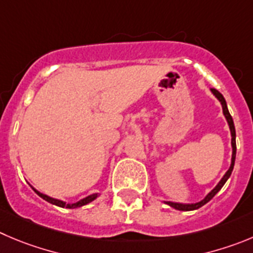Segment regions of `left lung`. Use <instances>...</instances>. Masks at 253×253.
I'll use <instances>...</instances> for the list:
<instances>
[{"label": "left lung", "mask_w": 253, "mask_h": 253, "mask_svg": "<svg viewBox=\"0 0 253 253\" xmlns=\"http://www.w3.org/2000/svg\"><path fill=\"white\" fill-rule=\"evenodd\" d=\"M212 93L216 96L217 98H218V101L221 102V105H222V110H223V115H225L226 120H227L228 122V126H230V129H231V136H232V140H231V143H232V160H231V166L230 169H228V171L226 172L225 176L222 177V180L219 181L218 185L216 186V187L213 188V190L211 191V192L209 193V195L206 196V197L202 200V201L197 202V204H188V205H183V204H176V202H166L167 205H169L171 207H173V209L176 210H180V211H192V210H197L200 209V207H202L204 205H206L207 202L210 201V200H212L213 198V196L216 195L217 192H218L221 188L223 187V185L226 183V181L228 180V177L231 176V173H232V169H233V166H235V159H236V129H235V125H233V120H232V116L230 115V112H228V108H227V105H226V100L225 97H223L222 94L219 93L218 91H217L216 88H211Z\"/></svg>", "instance_id": "left-lung-1"}]
</instances>
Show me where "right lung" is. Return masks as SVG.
I'll return each mask as SVG.
<instances>
[{
	"label": "right lung",
	"instance_id": "add662e5",
	"mask_svg": "<svg viewBox=\"0 0 253 253\" xmlns=\"http://www.w3.org/2000/svg\"><path fill=\"white\" fill-rule=\"evenodd\" d=\"M34 190H35V188H34ZM35 192H36L37 195L40 196V197L43 198L44 201L49 202V204H52V205H56V206L66 207V209H77V207L84 206V205L89 204V202H92V201H93V200H94V198L97 197V193H93V195L87 196L86 198H84V200H81V201L76 202V204H66V202L60 201V200H56V198H52V197H49V196L43 195V193L39 192V191H37V190H35Z\"/></svg>",
	"mask_w": 253,
	"mask_h": 253
}]
</instances>
